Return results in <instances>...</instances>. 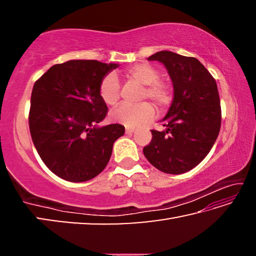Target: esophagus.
<instances>
[{"label": "esophagus", "mask_w": 256, "mask_h": 256, "mask_svg": "<svg viewBox=\"0 0 256 256\" xmlns=\"http://www.w3.org/2000/svg\"><path fill=\"white\" fill-rule=\"evenodd\" d=\"M136 131V128H125V133L126 134H132Z\"/></svg>", "instance_id": "obj_1"}]
</instances>
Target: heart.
I'll use <instances>...</instances> for the list:
<instances>
[{"label": "heart", "instance_id": "obj_1", "mask_svg": "<svg viewBox=\"0 0 256 256\" xmlns=\"http://www.w3.org/2000/svg\"><path fill=\"white\" fill-rule=\"evenodd\" d=\"M124 76L144 86L141 98H149L160 110L170 102V84L159 79V70L152 64L148 62L134 64L124 71ZM120 89L118 78L114 74H107L99 84V96L106 105L112 106L118 100ZM154 108L149 102H141L138 105L123 104L112 112L110 118L116 123L133 128L148 122L154 118Z\"/></svg>", "mask_w": 256, "mask_h": 256}]
</instances>
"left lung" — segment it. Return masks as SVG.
<instances>
[{
	"label": "left lung",
	"mask_w": 256,
	"mask_h": 256,
	"mask_svg": "<svg viewBox=\"0 0 256 256\" xmlns=\"http://www.w3.org/2000/svg\"><path fill=\"white\" fill-rule=\"evenodd\" d=\"M167 68L174 98L164 118V131L151 130L152 140L144 148L148 162L167 174H183L210 152L222 125L216 80L196 58L170 50L151 55Z\"/></svg>",
	"instance_id": "1"
}]
</instances>
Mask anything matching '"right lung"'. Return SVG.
Masks as SVG:
<instances>
[{
    "label": "right lung",
    "instance_id": "1",
    "mask_svg": "<svg viewBox=\"0 0 256 256\" xmlns=\"http://www.w3.org/2000/svg\"><path fill=\"white\" fill-rule=\"evenodd\" d=\"M118 66L71 60L53 66L34 82L30 134L42 162L60 178L80 183L100 174L112 144L124 134L120 124L99 125L108 110L99 84Z\"/></svg>",
    "mask_w": 256,
    "mask_h": 256
}]
</instances>
